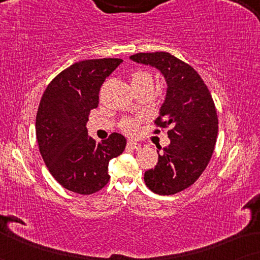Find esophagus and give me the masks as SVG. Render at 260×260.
Wrapping results in <instances>:
<instances>
[{"label":"esophagus","mask_w":260,"mask_h":260,"mask_svg":"<svg viewBox=\"0 0 260 260\" xmlns=\"http://www.w3.org/2000/svg\"><path fill=\"white\" fill-rule=\"evenodd\" d=\"M126 148L131 149V150H140L141 144L140 143H135V142H127Z\"/></svg>","instance_id":"obj_1"}]
</instances>
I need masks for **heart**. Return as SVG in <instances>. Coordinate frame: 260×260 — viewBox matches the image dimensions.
<instances>
[{"instance_id":"1","label":"heart","mask_w":260,"mask_h":260,"mask_svg":"<svg viewBox=\"0 0 260 260\" xmlns=\"http://www.w3.org/2000/svg\"><path fill=\"white\" fill-rule=\"evenodd\" d=\"M130 81L135 91L142 90V88H152L154 85V77L150 72L145 70H136L130 74ZM136 120L131 118H125L120 124V127L124 133L126 134H134L136 130Z\"/></svg>"}]
</instances>
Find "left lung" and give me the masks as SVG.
<instances>
[{
    "label": "left lung",
    "instance_id": "1",
    "mask_svg": "<svg viewBox=\"0 0 260 260\" xmlns=\"http://www.w3.org/2000/svg\"><path fill=\"white\" fill-rule=\"evenodd\" d=\"M134 61L151 65L167 80V95L154 134L168 129L170 144L155 168L144 174L148 188L173 195L190 187L211 161L218 136V115L205 81L190 65L168 52L137 53Z\"/></svg>",
    "mask_w": 260,
    "mask_h": 260
}]
</instances>
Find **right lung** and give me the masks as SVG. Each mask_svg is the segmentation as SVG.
Instances as JSON below:
<instances>
[{
	"label": "right lung",
	"instance_id": "obj_1",
	"mask_svg": "<svg viewBox=\"0 0 260 260\" xmlns=\"http://www.w3.org/2000/svg\"><path fill=\"white\" fill-rule=\"evenodd\" d=\"M122 59L84 60L60 72L42 94L35 131L39 150L52 176L63 188L90 195L110 180L109 161L124 151L126 140L112 133L97 143L86 122L99 103V90Z\"/></svg>",
	"mask_w": 260,
	"mask_h": 260
}]
</instances>
